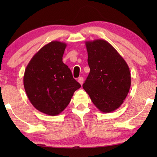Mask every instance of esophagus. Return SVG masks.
Here are the masks:
<instances>
[{
	"instance_id": "34e87169",
	"label": "esophagus",
	"mask_w": 157,
	"mask_h": 157,
	"mask_svg": "<svg viewBox=\"0 0 157 157\" xmlns=\"http://www.w3.org/2000/svg\"><path fill=\"white\" fill-rule=\"evenodd\" d=\"M78 82L80 83L81 85H82L83 84V77H79V78H78Z\"/></svg>"
}]
</instances>
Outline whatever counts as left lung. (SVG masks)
Listing matches in <instances>:
<instances>
[{
    "label": "left lung",
    "mask_w": 157,
    "mask_h": 157,
    "mask_svg": "<svg viewBox=\"0 0 157 157\" xmlns=\"http://www.w3.org/2000/svg\"><path fill=\"white\" fill-rule=\"evenodd\" d=\"M90 73L83 88L103 113L117 110L124 103L131 86L129 68L106 40L85 42Z\"/></svg>",
    "instance_id": "1"
}]
</instances>
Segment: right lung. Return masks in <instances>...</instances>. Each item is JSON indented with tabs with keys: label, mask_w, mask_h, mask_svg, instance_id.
<instances>
[{
	"label": "right lung",
	"mask_w": 157,
	"mask_h": 157,
	"mask_svg": "<svg viewBox=\"0 0 157 157\" xmlns=\"http://www.w3.org/2000/svg\"><path fill=\"white\" fill-rule=\"evenodd\" d=\"M66 46L58 40L45 45L29 61L23 76L25 93L32 105L52 117L66 108L81 88L62 61Z\"/></svg>",
	"instance_id": "add662e5"
}]
</instances>
